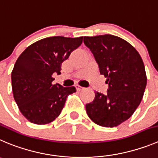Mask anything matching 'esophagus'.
Segmentation results:
<instances>
[{"mask_svg": "<svg viewBox=\"0 0 158 158\" xmlns=\"http://www.w3.org/2000/svg\"><path fill=\"white\" fill-rule=\"evenodd\" d=\"M76 89H77V91H80V90H82V89H84L83 87H82V86H79V85H76Z\"/></svg>", "mask_w": 158, "mask_h": 158, "instance_id": "1", "label": "esophagus"}]
</instances>
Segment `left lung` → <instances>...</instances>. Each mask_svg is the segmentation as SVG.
<instances>
[{"instance_id":"1","label":"left lung","mask_w":158,"mask_h":158,"mask_svg":"<svg viewBox=\"0 0 158 158\" xmlns=\"http://www.w3.org/2000/svg\"><path fill=\"white\" fill-rule=\"evenodd\" d=\"M100 72L107 78V94L95 92L86 104L89 118L101 126L115 127L129 119L142 101L147 86L143 61L125 40L113 35L84 36Z\"/></svg>"}]
</instances>
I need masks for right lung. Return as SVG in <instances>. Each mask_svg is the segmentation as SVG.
<instances>
[{"label":"right lung","mask_w":158,"mask_h":158,"mask_svg":"<svg viewBox=\"0 0 158 158\" xmlns=\"http://www.w3.org/2000/svg\"><path fill=\"white\" fill-rule=\"evenodd\" d=\"M77 38L51 36L29 46L17 59L11 72L14 99L22 114L30 122L44 125L53 122L64 107L74 86L53 84V74H60L61 63L82 43Z\"/></svg>","instance_id":"obj_1"}]
</instances>
